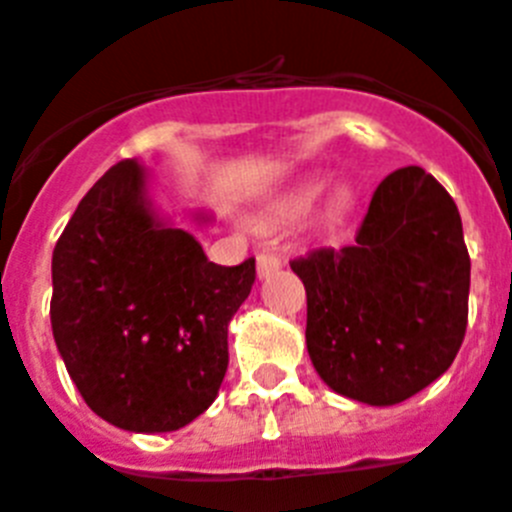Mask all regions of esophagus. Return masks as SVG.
<instances>
[{
  "instance_id": "esophagus-1",
  "label": "esophagus",
  "mask_w": 512,
  "mask_h": 512,
  "mask_svg": "<svg viewBox=\"0 0 512 512\" xmlns=\"http://www.w3.org/2000/svg\"><path fill=\"white\" fill-rule=\"evenodd\" d=\"M279 266H282V259H279L277 253L264 251L256 256V274H259V279L271 277L274 271H279Z\"/></svg>"
}]
</instances>
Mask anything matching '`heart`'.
Returning <instances> with one entry per match:
<instances>
[{"instance_id":"obj_1","label":"heart","mask_w":512,"mask_h":512,"mask_svg":"<svg viewBox=\"0 0 512 512\" xmlns=\"http://www.w3.org/2000/svg\"><path fill=\"white\" fill-rule=\"evenodd\" d=\"M305 200H307V197H297V200H292V202H282V205H279L277 210H274V217L295 215V212L300 210V207H305Z\"/></svg>"}]
</instances>
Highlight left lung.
Segmentation results:
<instances>
[{
	"label": "left lung",
	"instance_id": "left-lung-1",
	"mask_svg": "<svg viewBox=\"0 0 512 512\" xmlns=\"http://www.w3.org/2000/svg\"><path fill=\"white\" fill-rule=\"evenodd\" d=\"M289 266L307 292V354L338 395L397 405L454 364L472 264L456 202L420 166L379 184L351 246Z\"/></svg>",
	"mask_w": 512,
	"mask_h": 512
}]
</instances>
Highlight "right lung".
<instances>
[{
	"label": "right lung",
	"instance_id": "right-lung-1",
	"mask_svg": "<svg viewBox=\"0 0 512 512\" xmlns=\"http://www.w3.org/2000/svg\"><path fill=\"white\" fill-rule=\"evenodd\" d=\"M253 279V259L212 264L156 215L138 161L112 166L53 248V338L84 402L122 431L192 423L223 384L228 323Z\"/></svg>",
	"mask_w": 512,
	"mask_h": 512
}]
</instances>
